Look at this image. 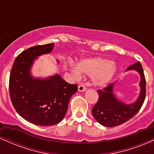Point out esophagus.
Segmentation results:
<instances>
[{"label":"esophagus","mask_w":154,"mask_h":154,"mask_svg":"<svg viewBox=\"0 0 154 154\" xmlns=\"http://www.w3.org/2000/svg\"><path fill=\"white\" fill-rule=\"evenodd\" d=\"M87 90V88L84 85H79L78 86V91L80 92H83V91H85Z\"/></svg>","instance_id":"1"}]
</instances>
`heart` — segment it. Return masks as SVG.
<instances>
[{
  "mask_svg": "<svg viewBox=\"0 0 154 154\" xmlns=\"http://www.w3.org/2000/svg\"><path fill=\"white\" fill-rule=\"evenodd\" d=\"M116 70V66L114 62L98 57L82 60L77 63V67L72 66V72L75 77H79L81 73L90 75L96 85L106 84Z\"/></svg>",
  "mask_w": 154,
  "mask_h": 154,
  "instance_id": "1",
  "label": "heart"
}]
</instances>
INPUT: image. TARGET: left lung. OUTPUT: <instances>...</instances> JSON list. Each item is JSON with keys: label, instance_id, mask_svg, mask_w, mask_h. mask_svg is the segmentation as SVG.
<instances>
[{"label": "left lung", "instance_id": "1", "mask_svg": "<svg viewBox=\"0 0 154 154\" xmlns=\"http://www.w3.org/2000/svg\"><path fill=\"white\" fill-rule=\"evenodd\" d=\"M131 69L138 72L141 77L140 82L141 91L138 99L130 105H125L119 101L113 93L114 83H110L102 90H98L99 97L98 102L92 109V114L100 125L109 128L122 125L133 117L142 107L146 94V82L143 69L140 62H136L128 69V70Z\"/></svg>", "mask_w": 154, "mask_h": 154}]
</instances>
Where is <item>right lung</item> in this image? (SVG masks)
Wrapping results in <instances>:
<instances>
[{
	"label": "right lung",
	"mask_w": 154,
	"mask_h": 154,
	"mask_svg": "<svg viewBox=\"0 0 154 154\" xmlns=\"http://www.w3.org/2000/svg\"><path fill=\"white\" fill-rule=\"evenodd\" d=\"M54 43L38 45L22 51L16 58L9 77L11 103L17 113L29 122L41 126L59 123L64 117L69 101L77 91L59 75L45 79H33L29 69L37 56L48 54Z\"/></svg>",
	"instance_id": "add662e5"
}]
</instances>
